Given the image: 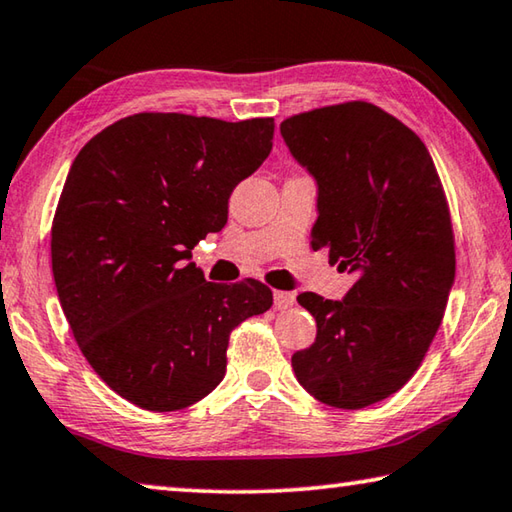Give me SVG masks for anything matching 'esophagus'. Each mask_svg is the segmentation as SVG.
Listing matches in <instances>:
<instances>
[{"label": "esophagus", "instance_id": "1", "mask_svg": "<svg viewBox=\"0 0 512 512\" xmlns=\"http://www.w3.org/2000/svg\"><path fill=\"white\" fill-rule=\"evenodd\" d=\"M294 301H297V299H294L292 292H283V290H276V292H274V306L279 308V310L292 308Z\"/></svg>", "mask_w": 512, "mask_h": 512}]
</instances>
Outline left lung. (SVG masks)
Here are the masks:
<instances>
[{
	"instance_id": "left-lung-1",
	"label": "left lung",
	"mask_w": 512,
	"mask_h": 512,
	"mask_svg": "<svg viewBox=\"0 0 512 512\" xmlns=\"http://www.w3.org/2000/svg\"><path fill=\"white\" fill-rule=\"evenodd\" d=\"M281 134L317 182L312 249L355 274L342 301L301 292L317 321L292 355L303 389L362 409L405 387L443 321L454 285L450 209L425 143L364 101L290 116Z\"/></svg>"
}]
</instances>
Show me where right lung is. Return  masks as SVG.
<instances>
[{"instance_id":"right-lung-1","label":"right lung","mask_w":512,"mask_h":512,"mask_svg":"<svg viewBox=\"0 0 512 512\" xmlns=\"http://www.w3.org/2000/svg\"><path fill=\"white\" fill-rule=\"evenodd\" d=\"M274 119L141 112L78 152L51 227L62 312L107 387L177 411L218 387L229 335L272 308L247 279L209 283L191 249L227 224L229 195L272 150Z\"/></svg>"}]
</instances>
